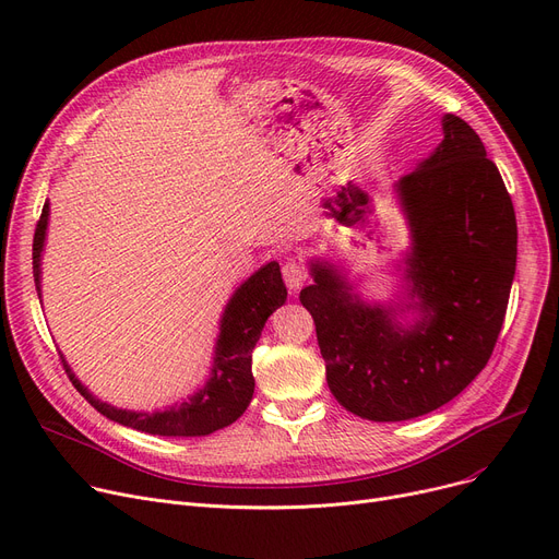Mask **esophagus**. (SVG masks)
Instances as JSON below:
<instances>
[{
    "instance_id": "esophagus-1",
    "label": "esophagus",
    "mask_w": 559,
    "mask_h": 559,
    "mask_svg": "<svg viewBox=\"0 0 559 559\" xmlns=\"http://www.w3.org/2000/svg\"><path fill=\"white\" fill-rule=\"evenodd\" d=\"M308 270H306V264L304 262H299V260H287L285 264H283V278H285V285L292 289V292H297L306 281H308Z\"/></svg>"
}]
</instances>
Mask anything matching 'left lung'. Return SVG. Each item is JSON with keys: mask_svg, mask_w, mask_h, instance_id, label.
<instances>
[{"mask_svg": "<svg viewBox=\"0 0 559 559\" xmlns=\"http://www.w3.org/2000/svg\"><path fill=\"white\" fill-rule=\"evenodd\" d=\"M399 192L413 228L409 278L421 321L350 301L344 281L314 264L301 289L333 396L371 421H403L455 399L489 362L516 270V215L501 171L462 117H444L437 152Z\"/></svg>", "mask_w": 559, "mask_h": 559, "instance_id": "obj_1", "label": "left lung"}]
</instances>
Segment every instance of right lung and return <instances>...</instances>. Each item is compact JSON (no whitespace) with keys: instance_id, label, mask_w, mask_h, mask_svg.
Instances as JSON below:
<instances>
[{"instance_id":"obj_1","label":"right lung","mask_w":559,"mask_h":559,"mask_svg":"<svg viewBox=\"0 0 559 559\" xmlns=\"http://www.w3.org/2000/svg\"><path fill=\"white\" fill-rule=\"evenodd\" d=\"M49 205H43L40 219L36 224L34 235V278L36 289L40 292V251L45 242ZM287 299V289L281 278L278 262L264 264L240 289L235 292L230 304L226 306L222 319V333L217 340V358L213 367V376L203 390H199L190 401H183L165 413H129V409H117L108 403H102L87 392L74 373L63 367L72 380L76 392L91 403L104 417L163 437H201L211 435L224 426H230L240 419L253 396V373H251V354L255 342L260 340L262 326L267 317L281 308Z\"/></svg>"}]
</instances>
